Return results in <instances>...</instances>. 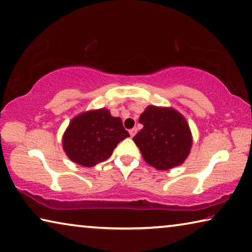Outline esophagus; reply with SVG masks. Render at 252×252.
I'll return each mask as SVG.
<instances>
[{
    "label": "esophagus",
    "instance_id": "obj_1",
    "mask_svg": "<svg viewBox=\"0 0 252 252\" xmlns=\"http://www.w3.org/2000/svg\"><path fill=\"white\" fill-rule=\"evenodd\" d=\"M129 132H130L131 137H134L135 133H137V127H133V129H131V130L129 131Z\"/></svg>",
    "mask_w": 252,
    "mask_h": 252
}]
</instances>
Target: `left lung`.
<instances>
[{
  "mask_svg": "<svg viewBox=\"0 0 252 252\" xmlns=\"http://www.w3.org/2000/svg\"><path fill=\"white\" fill-rule=\"evenodd\" d=\"M139 122L143 127L133 141L147 163L158 170H168L186 160L193 138L186 119L177 110L149 105Z\"/></svg>",
  "mask_w": 252,
  "mask_h": 252,
  "instance_id": "1",
  "label": "left lung"
}]
</instances>
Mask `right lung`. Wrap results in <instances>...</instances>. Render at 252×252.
Masks as SVG:
<instances>
[{"instance_id": "add662e5", "label": "right lung", "mask_w": 252, "mask_h": 252, "mask_svg": "<svg viewBox=\"0 0 252 252\" xmlns=\"http://www.w3.org/2000/svg\"><path fill=\"white\" fill-rule=\"evenodd\" d=\"M130 137L122 120L112 117L110 110L82 112L71 119L63 135V149L71 161L93 167L106 160L120 141Z\"/></svg>"}]
</instances>
